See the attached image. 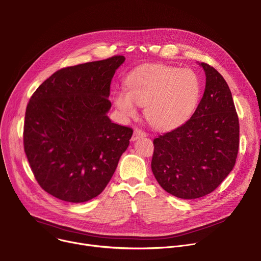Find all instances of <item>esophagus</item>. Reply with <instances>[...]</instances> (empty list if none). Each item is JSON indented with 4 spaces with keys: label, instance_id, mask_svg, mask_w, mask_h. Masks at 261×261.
<instances>
[{
    "label": "esophagus",
    "instance_id": "esophagus-1",
    "mask_svg": "<svg viewBox=\"0 0 261 261\" xmlns=\"http://www.w3.org/2000/svg\"><path fill=\"white\" fill-rule=\"evenodd\" d=\"M145 136H146L145 132H143L142 129H140V128H135L133 137H132V140H133V141H135V140L141 138V137H145Z\"/></svg>",
    "mask_w": 261,
    "mask_h": 261
}]
</instances>
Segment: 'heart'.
Masks as SVG:
<instances>
[{
  "label": "heart",
  "mask_w": 261,
  "mask_h": 261,
  "mask_svg": "<svg viewBox=\"0 0 261 261\" xmlns=\"http://www.w3.org/2000/svg\"><path fill=\"white\" fill-rule=\"evenodd\" d=\"M127 89L115 93L114 101L126 117L137 115V105L145 107V117L155 128L169 129L192 114L200 92L197 75L190 69L148 65L127 78Z\"/></svg>",
  "instance_id": "b5f03b06"
}]
</instances>
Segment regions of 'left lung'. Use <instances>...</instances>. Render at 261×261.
I'll return each instance as SVG.
<instances>
[{
  "instance_id": "1",
  "label": "left lung",
  "mask_w": 261,
  "mask_h": 261,
  "mask_svg": "<svg viewBox=\"0 0 261 261\" xmlns=\"http://www.w3.org/2000/svg\"><path fill=\"white\" fill-rule=\"evenodd\" d=\"M204 95L181 126L153 140L151 170L168 193L184 199L215 190L233 169L239 146V122L229 86L213 67Z\"/></svg>"
}]
</instances>
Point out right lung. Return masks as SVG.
I'll use <instances>...</instances> for the list:
<instances>
[{
    "mask_svg": "<svg viewBox=\"0 0 261 261\" xmlns=\"http://www.w3.org/2000/svg\"><path fill=\"white\" fill-rule=\"evenodd\" d=\"M125 61L115 55L56 71L31 96L25 114L24 149L46 192L84 203L103 191L133 129L108 117L112 78Z\"/></svg>",
    "mask_w": 261,
    "mask_h": 261,
    "instance_id": "add662e5",
    "label": "right lung"
}]
</instances>
